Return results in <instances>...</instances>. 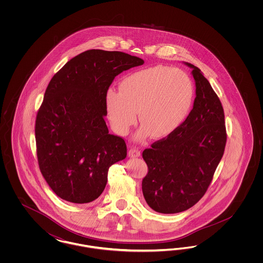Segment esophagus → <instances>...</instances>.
Instances as JSON below:
<instances>
[{"label":"esophagus","instance_id":"esophagus-1","mask_svg":"<svg viewBox=\"0 0 263 263\" xmlns=\"http://www.w3.org/2000/svg\"><path fill=\"white\" fill-rule=\"evenodd\" d=\"M128 155H129L130 158H137V157L141 156V152L136 148H131L128 152Z\"/></svg>","mask_w":263,"mask_h":263}]
</instances>
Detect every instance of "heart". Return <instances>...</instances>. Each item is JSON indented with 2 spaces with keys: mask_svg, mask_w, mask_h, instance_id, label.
<instances>
[{
  "mask_svg": "<svg viewBox=\"0 0 263 263\" xmlns=\"http://www.w3.org/2000/svg\"><path fill=\"white\" fill-rule=\"evenodd\" d=\"M194 95V85L183 71L156 66L126 76L119 85V92L113 89L106 92L105 104L118 134L128 133L138 113L142 124L138 139L148 134L154 139H163L186 120Z\"/></svg>",
  "mask_w": 263,
  "mask_h": 263,
  "instance_id": "b5f03b06",
  "label": "heart"
}]
</instances>
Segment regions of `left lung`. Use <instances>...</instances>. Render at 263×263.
Masks as SVG:
<instances>
[{
  "label": "left lung",
  "mask_w": 263,
  "mask_h": 263,
  "mask_svg": "<svg viewBox=\"0 0 263 263\" xmlns=\"http://www.w3.org/2000/svg\"><path fill=\"white\" fill-rule=\"evenodd\" d=\"M192 69L196 98L186 120L173 134L143 152L148 175L142 181L145 200L163 214L182 212L207 191L227 142L222 103L196 66Z\"/></svg>",
  "instance_id": "1"
}]
</instances>
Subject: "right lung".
Masks as SVG:
<instances>
[{"instance_id":"right-lung-1","label":"right lung","mask_w":263,"mask_h":263,"mask_svg":"<svg viewBox=\"0 0 263 263\" xmlns=\"http://www.w3.org/2000/svg\"><path fill=\"white\" fill-rule=\"evenodd\" d=\"M144 60L119 51H85L63 66L45 90L35 121L38 164L57 196L77 204L100 197L125 141L108 133L105 96L114 78Z\"/></svg>"}]
</instances>
